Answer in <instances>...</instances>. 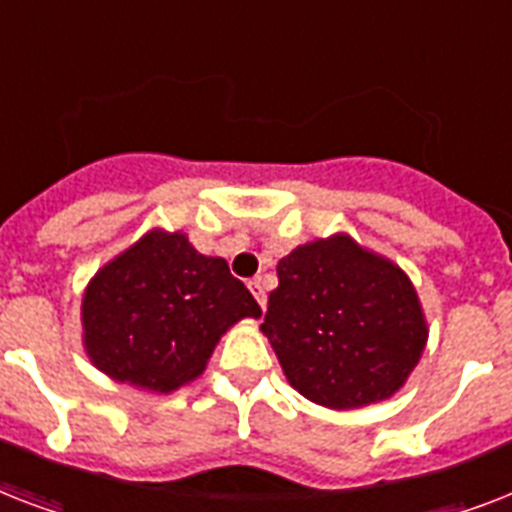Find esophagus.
<instances>
[{
  "label": "esophagus",
  "instance_id": "obj_1",
  "mask_svg": "<svg viewBox=\"0 0 512 512\" xmlns=\"http://www.w3.org/2000/svg\"><path fill=\"white\" fill-rule=\"evenodd\" d=\"M249 289H252V295L257 297V303H260V308H263V311H265V305H268V297H265L263 279H260V276H255V279L249 281Z\"/></svg>",
  "mask_w": 512,
  "mask_h": 512
}]
</instances>
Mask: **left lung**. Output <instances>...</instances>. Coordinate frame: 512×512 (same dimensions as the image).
Here are the masks:
<instances>
[{"label":"left lung","mask_w":512,"mask_h":512,"mask_svg":"<svg viewBox=\"0 0 512 512\" xmlns=\"http://www.w3.org/2000/svg\"><path fill=\"white\" fill-rule=\"evenodd\" d=\"M263 332L305 398L356 409L393 396L422 356L428 327L406 273L348 236L279 260Z\"/></svg>","instance_id":"8db88e82"}]
</instances>
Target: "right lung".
<instances>
[{
  "label": "right lung",
  "mask_w": 512,
  "mask_h": 512,
  "mask_svg": "<svg viewBox=\"0 0 512 512\" xmlns=\"http://www.w3.org/2000/svg\"><path fill=\"white\" fill-rule=\"evenodd\" d=\"M260 305L223 257L183 233L154 231L98 271L84 292V345L114 380L170 393L199 377L225 329Z\"/></svg>",
  "instance_id": "right-lung-1"
}]
</instances>
